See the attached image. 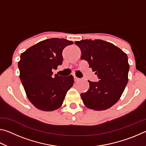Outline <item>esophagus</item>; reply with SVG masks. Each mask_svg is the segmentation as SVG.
Instances as JSON below:
<instances>
[{"label": "esophagus", "mask_w": 146, "mask_h": 146, "mask_svg": "<svg viewBox=\"0 0 146 146\" xmlns=\"http://www.w3.org/2000/svg\"><path fill=\"white\" fill-rule=\"evenodd\" d=\"M73 76H74V80H75V81H77V80H80V78H78V77H76V76L75 75H74Z\"/></svg>", "instance_id": "obj_1"}]
</instances>
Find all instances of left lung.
Masks as SVG:
<instances>
[{
	"label": "left lung",
	"mask_w": 146,
	"mask_h": 146,
	"mask_svg": "<svg viewBox=\"0 0 146 146\" xmlns=\"http://www.w3.org/2000/svg\"><path fill=\"white\" fill-rule=\"evenodd\" d=\"M80 49L81 59L88 62L99 80L91 82L81 93L84 104L91 110L110 108L120 99L128 82L129 65L126 54L118 47L100 39L75 42Z\"/></svg>",
	"instance_id": "1"
}]
</instances>
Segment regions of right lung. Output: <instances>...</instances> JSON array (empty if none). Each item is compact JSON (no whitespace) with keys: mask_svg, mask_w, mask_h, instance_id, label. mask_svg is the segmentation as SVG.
I'll return each mask as SVG.
<instances>
[{"mask_svg":"<svg viewBox=\"0 0 146 146\" xmlns=\"http://www.w3.org/2000/svg\"><path fill=\"white\" fill-rule=\"evenodd\" d=\"M72 41L52 38L39 42L21 54L18 66L20 78L29 100L42 111L60 108L67 91L74 83L73 76H52V70L63 62L62 51Z\"/></svg>","mask_w":146,"mask_h":146,"instance_id":"right-lung-1","label":"right lung"}]
</instances>
